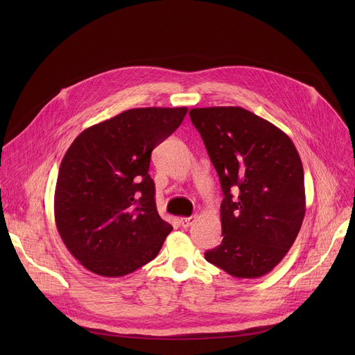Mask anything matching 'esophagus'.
I'll list each match as a JSON object with an SVG mask.
<instances>
[{"label": "esophagus", "mask_w": 355, "mask_h": 355, "mask_svg": "<svg viewBox=\"0 0 355 355\" xmlns=\"http://www.w3.org/2000/svg\"><path fill=\"white\" fill-rule=\"evenodd\" d=\"M194 218H196V217H181V218H180V225H181L184 229H185V227H190V226L193 225Z\"/></svg>", "instance_id": "esophagus-1"}]
</instances>
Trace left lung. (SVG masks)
<instances>
[{
  "mask_svg": "<svg viewBox=\"0 0 355 355\" xmlns=\"http://www.w3.org/2000/svg\"><path fill=\"white\" fill-rule=\"evenodd\" d=\"M190 118L220 178L221 245L207 262L240 279L269 273L305 217L304 166L291 138L239 106L196 107Z\"/></svg>",
  "mask_w": 355,
  "mask_h": 355,
  "instance_id": "1",
  "label": "left lung"
}]
</instances>
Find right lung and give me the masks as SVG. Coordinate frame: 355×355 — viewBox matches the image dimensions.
<instances>
[{
    "instance_id": "right-lung-1",
    "label": "right lung",
    "mask_w": 355,
    "mask_h": 355,
    "mask_svg": "<svg viewBox=\"0 0 355 355\" xmlns=\"http://www.w3.org/2000/svg\"><path fill=\"white\" fill-rule=\"evenodd\" d=\"M187 110L129 109L85 129L67 149L55 182L54 220L87 270L125 276L159 253L173 226L157 211L149 161Z\"/></svg>"
}]
</instances>
